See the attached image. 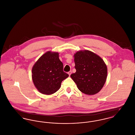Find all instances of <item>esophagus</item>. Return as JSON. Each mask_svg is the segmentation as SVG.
Listing matches in <instances>:
<instances>
[{"label": "esophagus", "mask_w": 135, "mask_h": 135, "mask_svg": "<svg viewBox=\"0 0 135 135\" xmlns=\"http://www.w3.org/2000/svg\"><path fill=\"white\" fill-rule=\"evenodd\" d=\"M71 73H72V71H69V72H68V74H69V76L70 75Z\"/></svg>", "instance_id": "obj_1"}]
</instances>
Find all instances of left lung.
<instances>
[{"label":"left lung","mask_w":135,"mask_h":135,"mask_svg":"<svg viewBox=\"0 0 135 135\" xmlns=\"http://www.w3.org/2000/svg\"><path fill=\"white\" fill-rule=\"evenodd\" d=\"M76 71L70 76L78 90L86 95H95L105 83L107 68L102 59L91 51L84 50L74 55Z\"/></svg>","instance_id":"obj_1"}]
</instances>
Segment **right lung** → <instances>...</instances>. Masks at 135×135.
<instances>
[{
    "label": "right lung",
    "mask_w": 135,
    "mask_h": 135,
    "mask_svg": "<svg viewBox=\"0 0 135 135\" xmlns=\"http://www.w3.org/2000/svg\"><path fill=\"white\" fill-rule=\"evenodd\" d=\"M33 82L39 91L51 95L60 89L61 83L69 75L63 71V64L58 52L47 51L34 65L32 70Z\"/></svg>",
    "instance_id": "obj_1"
}]
</instances>
